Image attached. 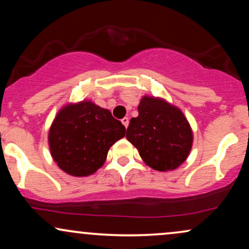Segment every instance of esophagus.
Returning a JSON list of instances; mask_svg holds the SVG:
<instances>
[{
  "instance_id": "1",
  "label": "esophagus",
  "mask_w": 249,
  "mask_h": 249,
  "mask_svg": "<svg viewBox=\"0 0 249 249\" xmlns=\"http://www.w3.org/2000/svg\"><path fill=\"white\" fill-rule=\"evenodd\" d=\"M128 122H130V121H128L127 117H124V118L122 119V124L124 125V126L126 127V128H127V126H128Z\"/></svg>"
}]
</instances>
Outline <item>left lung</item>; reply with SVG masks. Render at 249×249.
I'll list each match as a JSON object with an SVG mask.
<instances>
[{
	"label": "left lung",
	"instance_id": "8db88e82",
	"mask_svg": "<svg viewBox=\"0 0 249 249\" xmlns=\"http://www.w3.org/2000/svg\"><path fill=\"white\" fill-rule=\"evenodd\" d=\"M139 115L131 118L126 139L138 149L142 161L159 172L178 168L189 157L194 134L179 107L164 98L142 96Z\"/></svg>",
	"mask_w": 249,
	"mask_h": 249
}]
</instances>
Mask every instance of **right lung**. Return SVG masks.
I'll use <instances>...</instances> for the list:
<instances>
[{
	"instance_id": "add662e5",
	"label": "right lung",
	"mask_w": 249,
	"mask_h": 249,
	"mask_svg": "<svg viewBox=\"0 0 249 249\" xmlns=\"http://www.w3.org/2000/svg\"><path fill=\"white\" fill-rule=\"evenodd\" d=\"M124 136V125L107 109L90 100L67 103L51 124L50 152L66 174L85 178L103 166L110 147Z\"/></svg>"
}]
</instances>
